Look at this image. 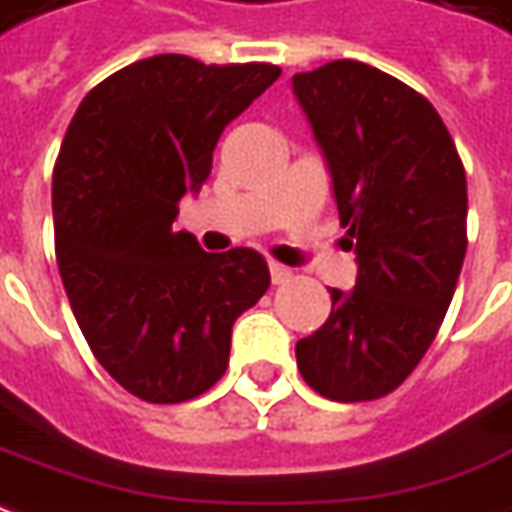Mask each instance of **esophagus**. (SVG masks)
<instances>
[{
  "mask_svg": "<svg viewBox=\"0 0 512 512\" xmlns=\"http://www.w3.org/2000/svg\"><path fill=\"white\" fill-rule=\"evenodd\" d=\"M290 267H284V264L279 262H270V279H273V284H284V281H290Z\"/></svg>",
  "mask_w": 512,
  "mask_h": 512,
  "instance_id": "34e87169",
  "label": "esophagus"
}]
</instances>
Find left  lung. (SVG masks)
I'll use <instances>...</instances> for the list:
<instances>
[{
  "instance_id": "obj_1",
  "label": "left lung",
  "mask_w": 512,
  "mask_h": 512,
  "mask_svg": "<svg viewBox=\"0 0 512 512\" xmlns=\"http://www.w3.org/2000/svg\"><path fill=\"white\" fill-rule=\"evenodd\" d=\"M324 149L346 242L349 293L329 290L324 327L296 344L298 372L338 403L394 392L423 360L468 248V180L454 137L420 92L341 58L293 75Z\"/></svg>"
}]
</instances>
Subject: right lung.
<instances>
[{"mask_svg": "<svg viewBox=\"0 0 512 512\" xmlns=\"http://www.w3.org/2000/svg\"><path fill=\"white\" fill-rule=\"evenodd\" d=\"M281 70L152 56L81 101L53 171L56 259L92 355L146 403H185L228 369L233 321L270 287L262 253L174 231L216 140Z\"/></svg>", "mask_w": 512, "mask_h": 512, "instance_id": "1", "label": "right lung"}]
</instances>
